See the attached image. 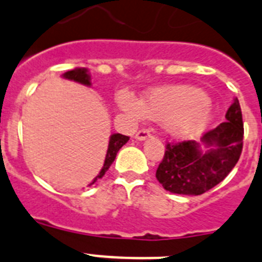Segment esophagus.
<instances>
[{"label":"esophagus","mask_w":262,"mask_h":262,"mask_svg":"<svg viewBox=\"0 0 262 262\" xmlns=\"http://www.w3.org/2000/svg\"><path fill=\"white\" fill-rule=\"evenodd\" d=\"M150 137H151V132L147 130V129H141V130H138L136 133V140L138 141H145L147 138H150Z\"/></svg>","instance_id":"1"}]
</instances>
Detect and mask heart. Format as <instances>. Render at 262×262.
<instances>
[{
	"mask_svg": "<svg viewBox=\"0 0 262 262\" xmlns=\"http://www.w3.org/2000/svg\"><path fill=\"white\" fill-rule=\"evenodd\" d=\"M117 102L137 119L163 120L167 133L176 138L200 136L211 121L206 94L192 86L157 87L146 91L141 100L128 91H121Z\"/></svg>",
	"mask_w": 262,
	"mask_h": 262,
	"instance_id": "1",
	"label": "heart"
}]
</instances>
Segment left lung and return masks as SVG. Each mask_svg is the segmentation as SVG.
Returning <instances> with one entry per match:
<instances>
[{"mask_svg":"<svg viewBox=\"0 0 262 262\" xmlns=\"http://www.w3.org/2000/svg\"><path fill=\"white\" fill-rule=\"evenodd\" d=\"M242 110L235 99L226 121L201 137L207 148L202 152L195 141L167 142L157 176L162 187L176 194L199 195L219 184L237 163L243 150Z\"/></svg>","mask_w":262,"mask_h":262,"instance_id":"left-lung-1","label":"left lung"}]
</instances>
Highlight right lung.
I'll list each match as a JSON object with an SVG mask.
<instances>
[{
  "label": "right lung",
  "instance_id": "1",
  "mask_svg": "<svg viewBox=\"0 0 262 262\" xmlns=\"http://www.w3.org/2000/svg\"><path fill=\"white\" fill-rule=\"evenodd\" d=\"M63 78L70 79V81H75V82H79L82 84H86V86H90L91 82H90V75L87 73V69H83V68H79V69H74V70H69L65 74H62ZM129 141V137L128 136H122V134L116 133V134H112L110 138V145H108V150H107V155H105V160H104V164H103V168L100 169L99 172V175L96 176L95 179L93 180V183L90 185H93L98 179H102L104 176L105 172L108 171V168L111 167V164L114 163L115 158H116L117 151H119L120 148L122 146L125 145L126 142Z\"/></svg>",
  "mask_w": 262,
  "mask_h": 262
}]
</instances>
